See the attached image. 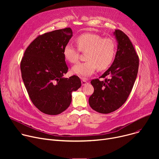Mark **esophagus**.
<instances>
[{"label":"esophagus","mask_w":159,"mask_h":159,"mask_svg":"<svg viewBox=\"0 0 159 159\" xmlns=\"http://www.w3.org/2000/svg\"><path fill=\"white\" fill-rule=\"evenodd\" d=\"M81 83H82V86H86V84H88V82L87 80H85V79H82V80H81Z\"/></svg>","instance_id":"esophagus-1"}]
</instances>
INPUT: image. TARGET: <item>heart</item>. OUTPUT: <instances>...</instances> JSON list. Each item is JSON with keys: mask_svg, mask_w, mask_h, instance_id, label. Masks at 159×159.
<instances>
[{"mask_svg": "<svg viewBox=\"0 0 159 159\" xmlns=\"http://www.w3.org/2000/svg\"><path fill=\"white\" fill-rule=\"evenodd\" d=\"M76 44L80 52L86 53V61L73 66L71 73L82 78H87L92 75L97 68L104 70L110 66L114 58L116 45L115 42L108 38H102L95 33H86L79 36ZM63 55L65 59L70 63L79 60V50L68 44L64 48Z\"/></svg>", "mask_w": 159, "mask_h": 159, "instance_id": "b5f03b06", "label": "heart"}]
</instances>
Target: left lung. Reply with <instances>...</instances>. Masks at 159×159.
Masks as SVG:
<instances>
[{
  "label": "left lung",
  "mask_w": 159,
  "mask_h": 159,
  "mask_svg": "<svg viewBox=\"0 0 159 159\" xmlns=\"http://www.w3.org/2000/svg\"><path fill=\"white\" fill-rule=\"evenodd\" d=\"M113 35L117 42V50L111 66L101 77L100 81L92 80L94 92L89 98V104L101 113H111L126 101L134 85L139 70V57L128 37L116 30Z\"/></svg>",
  "instance_id": "1"
}]
</instances>
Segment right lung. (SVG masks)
<instances>
[{
    "mask_svg": "<svg viewBox=\"0 0 159 159\" xmlns=\"http://www.w3.org/2000/svg\"><path fill=\"white\" fill-rule=\"evenodd\" d=\"M72 36L70 28L44 33L29 45L22 58L25 87L33 104L44 113L55 115L65 111L72 93L81 86L77 76L64 77L68 68L63 50Z\"/></svg>",
    "mask_w": 159,
    "mask_h": 159,
    "instance_id": "right-lung-1",
    "label": "right lung"
}]
</instances>
